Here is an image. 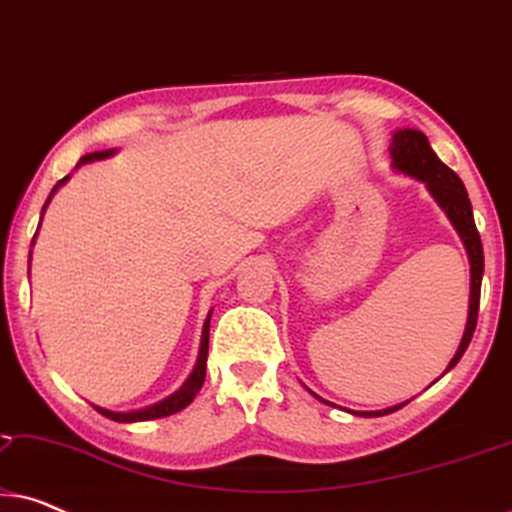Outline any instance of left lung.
Listing matches in <instances>:
<instances>
[{
	"instance_id": "obj_1",
	"label": "left lung",
	"mask_w": 512,
	"mask_h": 512,
	"mask_svg": "<svg viewBox=\"0 0 512 512\" xmlns=\"http://www.w3.org/2000/svg\"><path fill=\"white\" fill-rule=\"evenodd\" d=\"M391 160H394V167L398 172H405L410 174V177L424 181L438 205L443 207L447 219H450L452 226L457 228L461 242H464V247L468 251V261H471V303H468V321H466V331H464V338L459 342L457 354H454L450 366H447V370H452L459 363L461 356H464L468 342H471L475 333V324H478L480 284H482V270H485V256H482L480 233L473 221L471 200H468L466 186L461 184L457 174H454L450 167H447L443 160L433 153L424 132L410 130V128L394 132V139H391ZM403 405L405 403L394 405V408H387V410H377V412H359V415L361 417L389 415V412L403 408Z\"/></svg>"
}]
</instances>
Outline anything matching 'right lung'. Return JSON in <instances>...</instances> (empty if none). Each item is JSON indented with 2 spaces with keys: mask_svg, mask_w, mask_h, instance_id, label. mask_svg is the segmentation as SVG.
I'll return each instance as SVG.
<instances>
[{
  "mask_svg": "<svg viewBox=\"0 0 512 512\" xmlns=\"http://www.w3.org/2000/svg\"><path fill=\"white\" fill-rule=\"evenodd\" d=\"M114 151H95V153H88V156L81 158V163H93V160H100V158H107L111 156ZM69 177L60 179L58 186L65 184ZM55 186V188H58ZM55 188L51 191V195L55 193ZM51 195H48V200H51ZM46 200V205H48ZM44 205V209H46ZM44 214V212H41ZM32 254V251H30ZM209 317H212V312L207 314L205 319V326H202V342H200V354H198V363H195L193 373L188 380L184 382V387H181L179 391H174L172 396H167L165 401H160L156 405H151V408H144V410H135V412H111V410H104V408H97V405H93V408L100 412V415L114 419V422H146V419H158V417H167V415H174V412L184 410L188 403L193 401L195 394L202 389V382H205V370H207V349H209Z\"/></svg>",
  "mask_w": 512,
  "mask_h": 512,
  "instance_id": "add662e5",
  "label": "right lung"
}]
</instances>
